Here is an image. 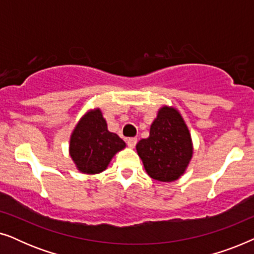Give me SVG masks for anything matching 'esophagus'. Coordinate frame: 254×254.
<instances>
[{
    "instance_id": "1",
    "label": "esophagus",
    "mask_w": 254,
    "mask_h": 254,
    "mask_svg": "<svg viewBox=\"0 0 254 254\" xmlns=\"http://www.w3.org/2000/svg\"><path fill=\"white\" fill-rule=\"evenodd\" d=\"M136 143H137V138L136 137L127 138V144H128V147H129V148H134L135 144H136Z\"/></svg>"
}]
</instances>
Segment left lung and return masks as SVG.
<instances>
[{
	"label": "left lung",
	"mask_w": 254,
	"mask_h": 254,
	"mask_svg": "<svg viewBox=\"0 0 254 254\" xmlns=\"http://www.w3.org/2000/svg\"><path fill=\"white\" fill-rule=\"evenodd\" d=\"M148 176L171 183L185 173L193 156V142L182 114L173 106H162L152 121L148 138L136 144Z\"/></svg>",
	"instance_id": "obj_1"
}]
</instances>
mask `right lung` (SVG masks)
Segmentation results:
<instances>
[{
	"label": "right lung",
	"instance_id": "add662e5",
	"mask_svg": "<svg viewBox=\"0 0 254 254\" xmlns=\"http://www.w3.org/2000/svg\"><path fill=\"white\" fill-rule=\"evenodd\" d=\"M125 148L126 143L107 129L99 107L89 110L78 120L69 140V155L78 171L85 175L103 172Z\"/></svg>",
	"mask_w": 254,
	"mask_h": 254
}]
</instances>
